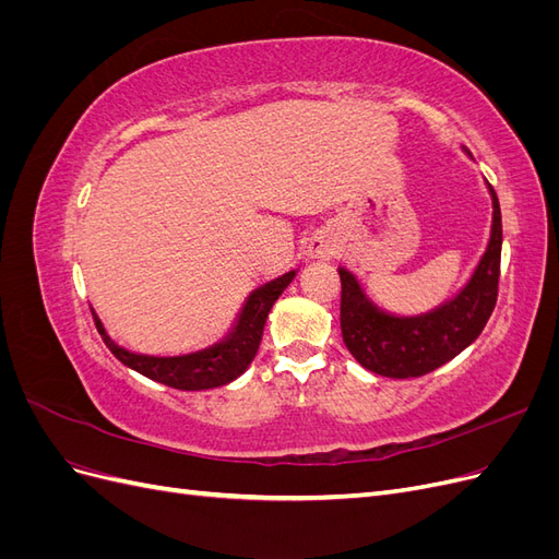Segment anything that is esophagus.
I'll list each match as a JSON object with an SVG mask.
<instances>
[{"label":"esophagus","instance_id":"esophagus-1","mask_svg":"<svg viewBox=\"0 0 559 559\" xmlns=\"http://www.w3.org/2000/svg\"><path fill=\"white\" fill-rule=\"evenodd\" d=\"M306 253L310 259H331L335 253V247L324 238V235H314V238L308 242Z\"/></svg>","mask_w":559,"mask_h":559}]
</instances>
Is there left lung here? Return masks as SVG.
<instances>
[{"label":"left lung","instance_id":"obj_1","mask_svg":"<svg viewBox=\"0 0 559 559\" xmlns=\"http://www.w3.org/2000/svg\"><path fill=\"white\" fill-rule=\"evenodd\" d=\"M492 235L464 289L419 317H392L370 302L352 273H341V329L352 357L384 378H419L448 364L483 333L499 296L501 210L492 186Z\"/></svg>","mask_w":559,"mask_h":559}]
</instances>
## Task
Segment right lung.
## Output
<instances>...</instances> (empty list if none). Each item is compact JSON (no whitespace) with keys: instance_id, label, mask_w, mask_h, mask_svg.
Wrapping results in <instances>:
<instances>
[{"instance_id":"1","label":"right lung","mask_w":559,"mask_h":559,"mask_svg":"<svg viewBox=\"0 0 559 559\" xmlns=\"http://www.w3.org/2000/svg\"><path fill=\"white\" fill-rule=\"evenodd\" d=\"M294 275L296 273L292 270V273L267 282L261 289L253 292L247 300V306L242 308L238 326L233 329V333L224 343L195 354H186V357H146V354L128 352L111 341L103 326V321L95 317V312L93 319L105 345L111 349L118 361L160 384L181 389V392H200V389L228 384L245 373L251 359L257 357L267 312L275 306V300L282 296L286 286H289Z\"/></svg>"}]
</instances>
